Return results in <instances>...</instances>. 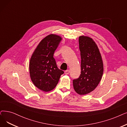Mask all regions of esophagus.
<instances>
[{"label":"esophagus","instance_id":"esophagus-1","mask_svg":"<svg viewBox=\"0 0 127 127\" xmlns=\"http://www.w3.org/2000/svg\"><path fill=\"white\" fill-rule=\"evenodd\" d=\"M69 72H70L69 70H65V71H64V73H65V74H66V75H68V74H69Z\"/></svg>","mask_w":127,"mask_h":127}]
</instances>
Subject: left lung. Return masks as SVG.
<instances>
[{
	"label": "left lung",
	"instance_id": "8db88e82",
	"mask_svg": "<svg viewBox=\"0 0 127 127\" xmlns=\"http://www.w3.org/2000/svg\"><path fill=\"white\" fill-rule=\"evenodd\" d=\"M81 56V74L73 80L75 91L80 95L88 94L94 90L101 81L103 73V64L101 54L92 38L79 37Z\"/></svg>",
	"mask_w": 127,
	"mask_h": 127
}]
</instances>
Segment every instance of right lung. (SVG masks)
<instances>
[{
    "label": "right lung",
    "instance_id": "right-lung-1",
    "mask_svg": "<svg viewBox=\"0 0 127 127\" xmlns=\"http://www.w3.org/2000/svg\"><path fill=\"white\" fill-rule=\"evenodd\" d=\"M62 38L51 34L40 41L33 53L30 62L31 78L34 85L45 92L56 87L64 71L58 68L53 54Z\"/></svg>",
    "mask_w": 127,
    "mask_h": 127
}]
</instances>
